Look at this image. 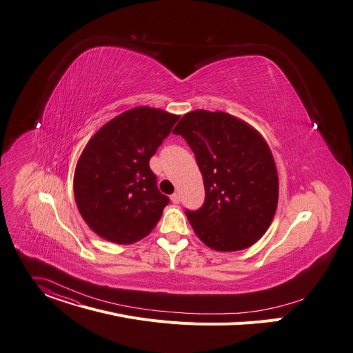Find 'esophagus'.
Segmentation results:
<instances>
[{"instance_id":"34e87169","label":"esophagus","mask_w":353,"mask_h":353,"mask_svg":"<svg viewBox=\"0 0 353 353\" xmlns=\"http://www.w3.org/2000/svg\"><path fill=\"white\" fill-rule=\"evenodd\" d=\"M170 200H172L173 204H179L180 203V196L177 193H174V194L170 196Z\"/></svg>"}]
</instances>
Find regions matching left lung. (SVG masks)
<instances>
[{"label":"left lung","mask_w":353,"mask_h":353,"mask_svg":"<svg viewBox=\"0 0 353 353\" xmlns=\"http://www.w3.org/2000/svg\"><path fill=\"white\" fill-rule=\"evenodd\" d=\"M173 134L193 149L203 174L205 203L187 211L200 241L218 252L258 242L279 201L277 168L262 134L235 115L205 110L184 114Z\"/></svg>","instance_id":"1"}]
</instances>
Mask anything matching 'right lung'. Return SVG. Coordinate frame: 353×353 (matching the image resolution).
Listing matches in <instances>:
<instances>
[{
  "mask_svg": "<svg viewBox=\"0 0 353 353\" xmlns=\"http://www.w3.org/2000/svg\"><path fill=\"white\" fill-rule=\"evenodd\" d=\"M179 118L160 108L135 107L90 138L77 160L73 191L94 234L130 245L156 227L169 199L156 187L149 160Z\"/></svg>",
  "mask_w": 353,
  "mask_h": 353,
  "instance_id": "1",
  "label": "right lung"
}]
</instances>
